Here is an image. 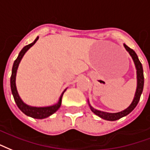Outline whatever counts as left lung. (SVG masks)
I'll use <instances>...</instances> for the list:
<instances>
[{
    "mask_svg": "<svg viewBox=\"0 0 150 150\" xmlns=\"http://www.w3.org/2000/svg\"><path fill=\"white\" fill-rule=\"evenodd\" d=\"M124 46L125 48V50H127L129 53L132 57L133 62H134V64H135V66H136L137 79V87L136 93H135V96H134V98H133V102L131 103L130 105L128 107L126 110H123L121 112H116V113H110V112H105L100 111V110H97L93 109L89 105L91 110L94 112L96 115H98V117H100L105 119V120H107V121H117V120L125 116L128 115L129 113H130L135 109L137 105L139 102L141 95H142L143 91V87H144V74H143L142 64L140 62L138 57L136 54V52H134L132 49H130L129 47H128L125 44H124Z\"/></svg>",
    "mask_w": 150,
    "mask_h": 150,
    "instance_id": "8db88e82",
    "label": "left lung"
}]
</instances>
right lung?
I'll return each mask as SVG.
<instances>
[{"mask_svg": "<svg viewBox=\"0 0 150 150\" xmlns=\"http://www.w3.org/2000/svg\"><path fill=\"white\" fill-rule=\"evenodd\" d=\"M38 40V37L33 42V43L29 44L28 45H26L23 48L21 51L20 52L19 55L17 57V58L14 61L13 65V69H12V75H11L10 77V86H11V91H12V93H13V96L14 100L17 104V107L19 108L20 110H21L25 115L29 116V117H33V118L37 119H43L46 118L48 117H50V115L53 114L54 112L58 110L61 105H62V96L64 94V90L62 94L61 95L60 97V99L58 100V103L53 105L52 106H47V107H32L29 106V105H27L26 104H25L22 101V100L20 98L19 94L17 93V87H16V74H17V68H18V65H19V63L21 62V60L23 57V56L25 55V53L27 52V50H29L30 47H32L35 43L36 41Z\"/></svg>", "mask_w": 150, "mask_h": 150, "instance_id": "add662e5", "label": "right lung"}]
</instances>
